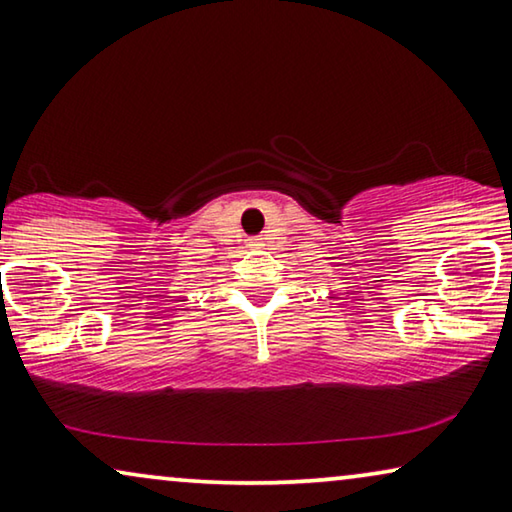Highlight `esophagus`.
Segmentation results:
<instances>
[{"instance_id": "esophagus-1", "label": "esophagus", "mask_w": 512, "mask_h": 512, "mask_svg": "<svg viewBox=\"0 0 512 512\" xmlns=\"http://www.w3.org/2000/svg\"><path fill=\"white\" fill-rule=\"evenodd\" d=\"M249 247H251V249H258V247H263V244H261V238H254V240H249Z\"/></svg>"}]
</instances>
